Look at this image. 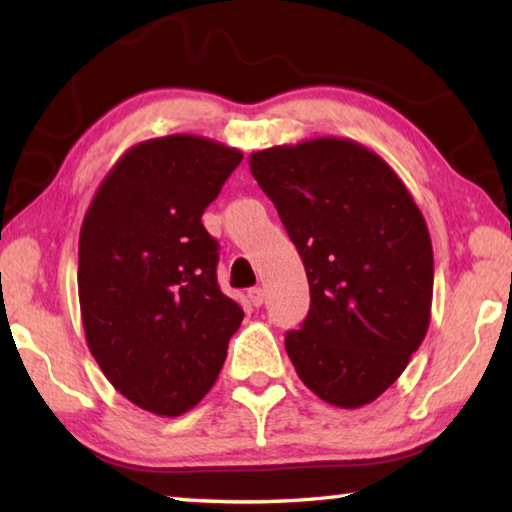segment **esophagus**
I'll return each instance as SVG.
<instances>
[{
	"label": "esophagus",
	"mask_w": 512,
	"mask_h": 512,
	"mask_svg": "<svg viewBox=\"0 0 512 512\" xmlns=\"http://www.w3.org/2000/svg\"><path fill=\"white\" fill-rule=\"evenodd\" d=\"M248 298H250V302H253V307H262L264 305V291L259 289V287L250 289L248 291Z\"/></svg>",
	"instance_id": "1"
}]
</instances>
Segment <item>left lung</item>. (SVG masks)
<instances>
[{"instance_id": "left-lung-1", "label": "left lung", "mask_w": 512, "mask_h": 512, "mask_svg": "<svg viewBox=\"0 0 512 512\" xmlns=\"http://www.w3.org/2000/svg\"><path fill=\"white\" fill-rule=\"evenodd\" d=\"M248 164L309 280V314L284 339L293 368L327 404L375 402L429 329L433 250L420 207L375 151L345 137L271 146Z\"/></svg>"}]
</instances>
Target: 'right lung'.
Here are the masks:
<instances>
[{"mask_svg":"<svg viewBox=\"0 0 512 512\" xmlns=\"http://www.w3.org/2000/svg\"><path fill=\"white\" fill-rule=\"evenodd\" d=\"M241 158L198 135L135 144L103 178L81 225L88 348L126 400L164 418L203 400L244 320L216 284L219 244L201 221Z\"/></svg>","mask_w":512,"mask_h":512,"instance_id":"1","label":"right lung"}]
</instances>
